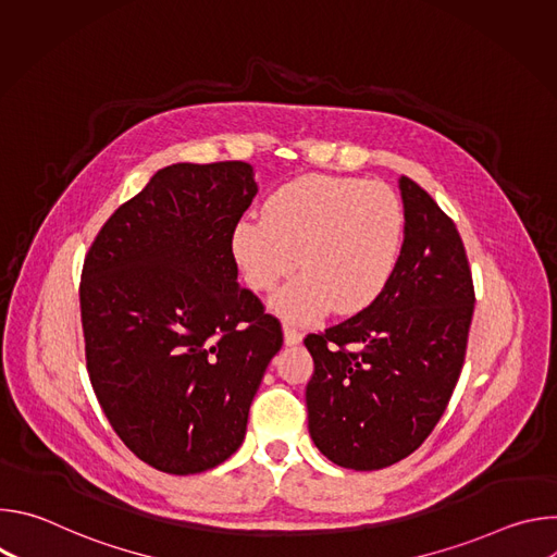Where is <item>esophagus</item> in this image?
<instances>
[{
    "label": "esophagus",
    "instance_id": "esophagus-1",
    "mask_svg": "<svg viewBox=\"0 0 557 557\" xmlns=\"http://www.w3.org/2000/svg\"><path fill=\"white\" fill-rule=\"evenodd\" d=\"M301 333L297 331V329H293L290 324H284V344L286 346H297V344H301Z\"/></svg>",
    "mask_w": 557,
    "mask_h": 557
}]
</instances>
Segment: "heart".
Listing matches in <instances>:
<instances>
[{
    "label": "heart",
    "instance_id": "1",
    "mask_svg": "<svg viewBox=\"0 0 557 557\" xmlns=\"http://www.w3.org/2000/svg\"><path fill=\"white\" fill-rule=\"evenodd\" d=\"M406 215L392 189L363 178L310 174L269 196L262 220L237 222L233 258L247 286L267 293L295 271L273 308L293 322L368 308L404 247Z\"/></svg>",
    "mask_w": 557,
    "mask_h": 557
}]
</instances>
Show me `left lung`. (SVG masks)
<instances>
[{"mask_svg": "<svg viewBox=\"0 0 557 557\" xmlns=\"http://www.w3.org/2000/svg\"><path fill=\"white\" fill-rule=\"evenodd\" d=\"M404 247L383 293L346 322L304 339L308 432L329 460L372 471L432 434L458 383L473 282L454 220L408 176Z\"/></svg>", "mask_w": 557, "mask_h": 557, "instance_id": "left-lung-1", "label": "left lung"}]
</instances>
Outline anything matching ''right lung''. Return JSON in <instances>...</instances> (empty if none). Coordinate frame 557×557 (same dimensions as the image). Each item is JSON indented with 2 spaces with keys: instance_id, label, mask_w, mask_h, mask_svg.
<instances>
[{
  "instance_id": "1",
  "label": "right lung",
  "mask_w": 557,
  "mask_h": 557,
  "mask_svg": "<svg viewBox=\"0 0 557 557\" xmlns=\"http://www.w3.org/2000/svg\"><path fill=\"white\" fill-rule=\"evenodd\" d=\"M258 194L243 161L176 163L101 226L78 299L86 363L119 438L187 475L245 441L282 326L237 284L231 235Z\"/></svg>"
}]
</instances>
